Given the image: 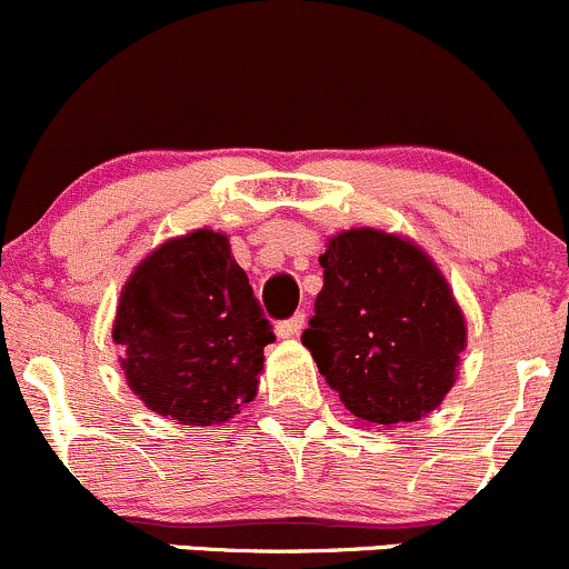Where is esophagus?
Here are the masks:
<instances>
[{"label": "esophagus", "instance_id": "obj_1", "mask_svg": "<svg viewBox=\"0 0 569 569\" xmlns=\"http://www.w3.org/2000/svg\"><path fill=\"white\" fill-rule=\"evenodd\" d=\"M302 330H305V313H297L291 316V319L278 321V327H274L278 338H297Z\"/></svg>", "mask_w": 569, "mask_h": 569}]
</instances>
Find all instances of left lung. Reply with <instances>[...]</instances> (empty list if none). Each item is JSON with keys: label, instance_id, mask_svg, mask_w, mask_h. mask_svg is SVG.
<instances>
[{"label": "left lung", "instance_id": "1", "mask_svg": "<svg viewBox=\"0 0 569 569\" xmlns=\"http://www.w3.org/2000/svg\"><path fill=\"white\" fill-rule=\"evenodd\" d=\"M325 289L302 332L340 403L376 426L430 415L456 385L466 321L445 274L411 239L349 229L319 256Z\"/></svg>", "mask_w": 569, "mask_h": 569}]
</instances>
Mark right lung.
<instances>
[{"mask_svg":"<svg viewBox=\"0 0 569 569\" xmlns=\"http://www.w3.org/2000/svg\"><path fill=\"white\" fill-rule=\"evenodd\" d=\"M111 335L130 390L182 426L239 415L274 340L229 237L209 229L169 239L133 269Z\"/></svg>","mask_w":569,"mask_h":569,"instance_id":"add662e5","label":"right lung"}]
</instances>
